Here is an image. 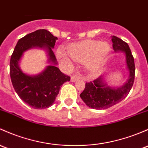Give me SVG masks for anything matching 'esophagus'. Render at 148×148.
Instances as JSON below:
<instances>
[{
  "mask_svg": "<svg viewBox=\"0 0 148 148\" xmlns=\"http://www.w3.org/2000/svg\"><path fill=\"white\" fill-rule=\"evenodd\" d=\"M80 76L78 75V74H74V75L72 76V77H71V81L72 82H76L77 80H78V79H80Z\"/></svg>",
  "mask_w": 148,
  "mask_h": 148,
  "instance_id": "34e87169",
  "label": "esophagus"
}]
</instances>
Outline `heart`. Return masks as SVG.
<instances>
[{
  "mask_svg": "<svg viewBox=\"0 0 148 148\" xmlns=\"http://www.w3.org/2000/svg\"><path fill=\"white\" fill-rule=\"evenodd\" d=\"M109 45L106 42L94 40H86L74 43L68 47V53L74 60L84 62L86 69L90 71H97L104 63L109 54ZM57 56L60 58L69 60L62 49L57 50Z\"/></svg>",
  "mask_w": 148,
  "mask_h": 148,
  "instance_id": "b5f03b06",
  "label": "heart"
}]
</instances>
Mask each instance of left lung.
Instances as JSON below:
<instances>
[{
	"label": "left lung",
	"mask_w": 148,
	"mask_h": 148,
	"mask_svg": "<svg viewBox=\"0 0 148 148\" xmlns=\"http://www.w3.org/2000/svg\"><path fill=\"white\" fill-rule=\"evenodd\" d=\"M112 42L115 52H125L129 79L123 86L119 88H111L108 86L104 83L103 76L92 82H86L84 90L80 96L88 107L94 109H106L123 100L128 95L134 83L136 67L134 58L128 45L116 36L112 37Z\"/></svg>",
	"instance_id": "1"
}]
</instances>
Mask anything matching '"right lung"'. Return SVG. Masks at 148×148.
Here are the masks:
<instances>
[{"mask_svg": "<svg viewBox=\"0 0 148 148\" xmlns=\"http://www.w3.org/2000/svg\"><path fill=\"white\" fill-rule=\"evenodd\" d=\"M57 40V37L47 29H38L20 39L11 55L10 74L14 89L23 101L35 109L51 106L62 84L70 81L69 76L65 75L55 66L57 59L52 48ZM32 47L46 49L49 61L53 64L52 66H48L44 72L36 76L27 75L18 65L23 52Z\"/></svg>", "mask_w": 148, "mask_h": 148, "instance_id": "1", "label": "right lung"}]
</instances>
